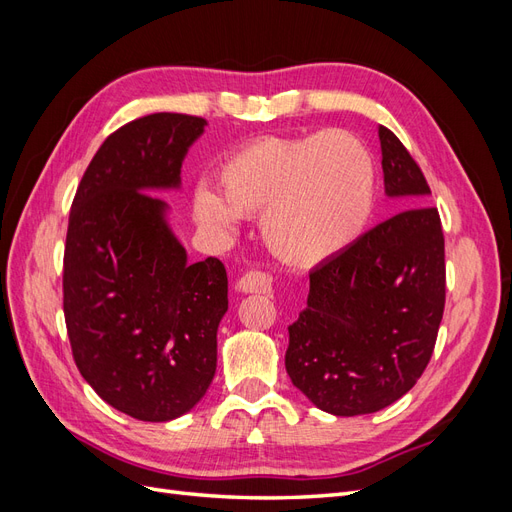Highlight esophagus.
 Segmentation results:
<instances>
[{"label":"esophagus","instance_id":"34e87169","mask_svg":"<svg viewBox=\"0 0 512 512\" xmlns=\"http://www.w3.org/2000/svg\"><path fill=\"white\" fill-rule=\"evenodd\" d=\"M241 292H256V294H271L273 292V275L262 271H250L239 280Z\"/></svg>","mask_w":512,"mask_h":512}]
</instances>
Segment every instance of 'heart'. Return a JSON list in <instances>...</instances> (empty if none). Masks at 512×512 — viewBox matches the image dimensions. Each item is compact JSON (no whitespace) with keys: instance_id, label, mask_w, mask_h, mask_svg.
<instances>
[{"instance_id":"heart-1","label":"heart","mask_w":512,"mask_h":512,"mask_svg":"<svg viewBox=\"0 0 512 512\" xmlns=\"http://www.w3.org/2000/svg\"><path fill=\"white\" fill-rule=\"evenodd\" d=\"M220 194L198 188L196 220L232 230L260 215L269 250L288 265L312 267L342 254L376 209L378 170L361 138L344 130L262 136L232 151L218 170Z\"/></svg>"}]
</instances>
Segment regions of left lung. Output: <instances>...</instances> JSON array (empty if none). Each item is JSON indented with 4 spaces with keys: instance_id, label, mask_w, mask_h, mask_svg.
Instances as JSON below:
<instances>
[{
    "instance_id": "left-lung-1",
    "label": "left lung",
    "mask_w": 512,
    "mask_h": 512,
    "mask_svg": "<svg viewBox=\"0 0 512 512\" xmlns=\"http://www.w3.org/2000/svg\"><path fill=\"white\" fill-rule=\"evenodd\" d=\"M384 192L410 207L309 273L307 307L288 327L286 371L324 412L359 416L404 397L425 371L444 314V235L399 138L380 126Z\"/></svg>"
}]
</instances>
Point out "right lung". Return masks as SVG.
Masks as SVG:
<instances>
[{
  "label": "right lung",
  "mask_w": 512,
  "mask_h": 512,
  "mask_svg": "<svg viewBox=\"0 0 512 512\" xmlns=\"http://www.w3.org/2000/svg\"><path fill=\"white\" fill-rule=\"evenodd\" d=\"M203 117L153 113L115 130L72 200L64 316L74 363L108 406L138 421L192 410L215 376L228 277L218 258L190 265L151 190L181 185Z\"/></svg>",
  "instance_id": "add662e5"
}]
</instances>
